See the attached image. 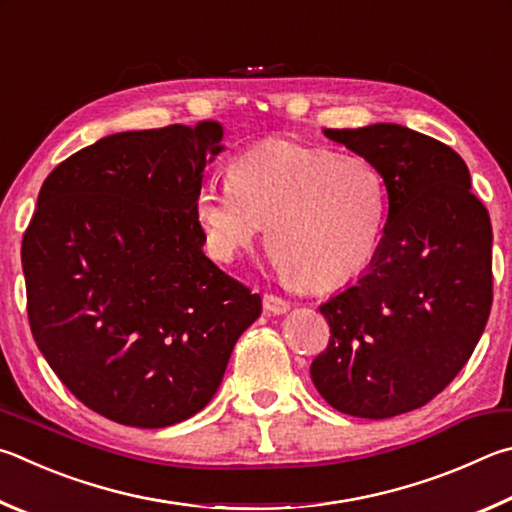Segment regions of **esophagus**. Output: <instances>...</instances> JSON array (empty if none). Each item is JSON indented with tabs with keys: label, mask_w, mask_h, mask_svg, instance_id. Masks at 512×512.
<instances>
[{
	"label": "esophagus",
	"mask_w": 512,
	"mask_h": 512,
	"mask_svg": "<svg viewBox=\"0 0 512 512\" xmlns=\"http://www.w3.org/2000/svg\"><path fill=\"white\" fill-rule=\"evenodd\" d=\"M263 308L272 315H283V312L290 310V301L276 297V294H263Z\"/></svg>",
	"instance_id": "obj_1"
}]
</instances>
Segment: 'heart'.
Returning <instances> with one entry per match:
<instances>
[{
    "label": "heart",
    "mask_w": 512,
    "mask_h": 512,
    "mask_svg": "<svg viewBox=\"0 0 512 512\" xmlns=\"http://www.w3.org/2000/svg\"><path fill=\"white\" fill-rule=\"evenodd\" d=\"M387 206L373 161L272 139L233 161L231 179H206L193 211L215 261L231 263L270 222L276 265L306 288L326 290L373 261Z\"/></svg>",
    "instance_id": "heart-1"
}]
</instances>
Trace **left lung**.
<instances>
[{"mask_svg":"<svg viewBox=\"0 0 512 512\" xmlns=\"http://www.w3.org/2000/svg\"><path fill=\"white\" fill-rule=\"evenodd\" d=\"M387 184L369 270L319 306L330 326L310 366L330 407L391 418L427 405L470 360L492 306V227L459 152L398 123L324 130Z\"/></svg>","mask_w":512,"mask_h":512,"instance_id":"1","label":"left lung"}]
</instances>
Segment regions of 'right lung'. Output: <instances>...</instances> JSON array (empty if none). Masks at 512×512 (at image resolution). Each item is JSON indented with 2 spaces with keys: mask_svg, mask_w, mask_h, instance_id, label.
<instances>
[{
  "mask_svg": "<svg viewBox=\"0 0 512 512\" xmlns=\"http://www.w3.org/2000/svg\"><path fill=\"white\" fill-rule=\"evenodd\" d=\"M222 125L119 132L44 179L22 240L26 312L60 382L114 423L159 429L218 391L261 297L204 256L193 202Z\"/></svg>",
  "mask_w": 512,
  "mask_h": 512,
  "instance_id": "obj_1",
  "label": "right lung"
}]
</instances>
